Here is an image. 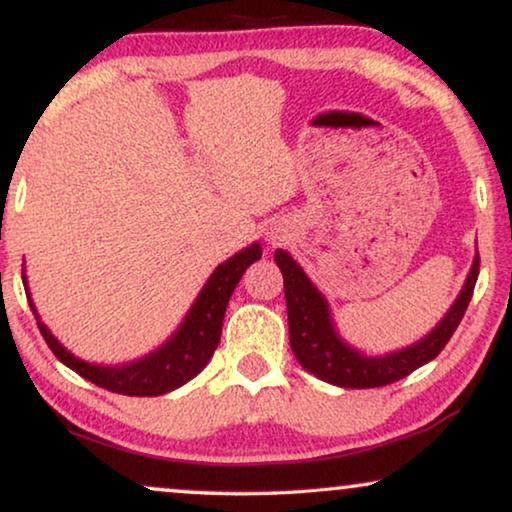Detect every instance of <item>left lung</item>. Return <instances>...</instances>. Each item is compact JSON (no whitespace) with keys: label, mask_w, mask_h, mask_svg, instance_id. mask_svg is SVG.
Wrapping results in <instances>:
<instances>
[{"label":"left lung","mask_w":512,"mask_h":512,"mask_svg":"<svg viewBox=\"0 0 512 512\" xmlns=\"http://www.w3.org/2000/svg\"><path fill=\"white\" fill-rule=\"evenodd\" d=\"M275 263L284 275L289 342L293 354H296L298 363L307 373L345 389L384 387V384L401 380V377L410 375L412 370L422 368L424 363L436 359L447 342H450L452 333L457 331L459 321L464 317L468 303H471L480 272V256L475 254L471 272H468L457 300H454L445 317L431 328V333H426L415 345L373 356L342 340L338 328H335L328 300L321 296V291L310 282V277L293 261L291 254H286L284 249H277Z\"/></svg>","instance_id":"1"}]
</instances>
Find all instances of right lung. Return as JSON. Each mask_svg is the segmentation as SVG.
<instances>
[{
  "label": "right lung",
  "mask_w": 512,
  "mask_h": 512,
  "mask_svg": "<svg viewBox=\"0 0 512 512\" xmlns=\"http://www.w3.org/2000/svg\"><path fill=\"white\" fill-rule=\"evenodd\" d=\"M263 254L261 244H249L247 249L237 251L235 256H230L226 263H221L212 275H209L207 284L202 286V291L195 298L191 310L181 321L177 331L167 338L158 349H153L151 354L142 356V359L123 363V366H95L79 359L69 352L67 347H62L58 338L48 331V326L41 321L37 314V307L32 303L30 289H27V277L23 270V284L27 300L37 319V326L41 335H44L46 345L51 347V352L65 363L67 368H72L74 373L86 377L88 382L97 384V387L114 391V394L123 396H163L167 391L179 389L181 384L193 380L202 368L207 366L212 359L214 349L219 347L221 340V326H223V314H226L228 300L233 296L237 282H240L244 270L251 263L258 261Z\"/></svg>",
  "instance_id": "add662e5"
}]
</instances>
